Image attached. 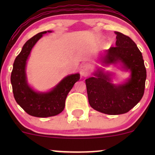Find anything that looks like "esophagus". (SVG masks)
<instances>
[{"label": "esophagus", "instance_id": "34e87169", "mask_svg": "<svg viewBox=\"0 0 155 155\" xmlns=\"http://www.w3.org/2000/svg\"><path fill=\"white\" fill-rule=\"evenodd\" d=\"M91 67L88 63H84L80 67V74L82 76H87L90 74Z\"/></svg>", "mask_w": 155, "mask_h": 155}]
</instances>
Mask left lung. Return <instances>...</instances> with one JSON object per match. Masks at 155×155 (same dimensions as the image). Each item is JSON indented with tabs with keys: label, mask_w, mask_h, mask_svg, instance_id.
Masks as SVG:
<instances>
[{
	"label": "left lung",
	"mask_w": 155,
	"mask_h": 155,
	"mask_svg": "<svg viewBox=\"0 0 155 155\" xmlns=\"http://www.w3.org/2000/svg\"><path fill=\"white\" fill-rule=\"evenodd\" d=\"M116 46L107 51L104 58L106 63L121 62L131 71V78L122 85L111 83L108 75L98 71L95 77L87 79L89 104L92 108L106 114L117 115L128 112L140 101L144 93L147 71L143 57L135 42L120 32Z\"/></svg>",
	"instance_id": "left-lung-1"
}]
</instances>
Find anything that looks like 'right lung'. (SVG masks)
<instances>
[{
    "label": "right lung",
    "instance_id": "add662e5",
    "mask_svg": "<svg viewBox=\"0 0 155 155\" xmlns=\"http://www.w3.org/2000/svg\"><path fill=\"white\" fill-rule=\"evenodd\" d=\"M44 33L47 31L35 35L24 44L15 60L11 75L12 90L17 103L26 113L36 117H52L61 113L65 108L68 94L80 79L79 74L68 76L51 91L46 93H38L28 86L25 75L26 61L32 48Z\"/></svg>",
    "mask_w": 155,
    "mask_h": 155
}]
</instances>
